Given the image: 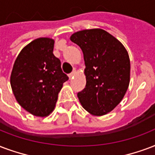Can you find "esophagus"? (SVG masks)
I'll return each instance as SVG.
<instances>
[{
  "label": "esophagus",
  "mask_w": 155,
  "mask_h": 155,
  "mask_svg": "<svg viewBox=\"0 0 155 155\" xmlns=\"http://www.w3.org/2000/svg\"><path fill=\"white\" fill-rule=\"evenodd\" d=\"M75 73H76V71H75V69H74L72 71V72L70 73V74H69V78H70V79H71V78H72L73 76H74V75H75Z\"/></svg>",
  "instance_id": "esophagus-1"
}]
</instances>
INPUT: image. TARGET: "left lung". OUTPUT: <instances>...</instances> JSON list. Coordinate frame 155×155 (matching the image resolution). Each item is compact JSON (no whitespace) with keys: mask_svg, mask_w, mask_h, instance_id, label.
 <instances>
[{"mask_svg":"<svg viewBox=\"0 0 155 155\" xmlns=\"http://www.w3.org/2000/svg\"><path fill=\"white\" fill-rule=\"evenodd\" d=\"M85 62V88L77 93L83 107L93 115L109 113L122 101L130 80L129 56L124 46L102 29L74 33Z\"/></svg>","mask_w":155,"mask_h":155,"instance_id":"left-lung-1","label":"left lung"}]
</instances>
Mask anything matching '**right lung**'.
<instances>
[{"mask_svg": "<svg viewBox=\"0 0 155 155\" xmlns=\"http://www.w3.org/2000/svg\"><path fill=\"white\" fill-rule=\"evenodd\" d=\"M54 41L38 38L25 46L15 60L10 84L19 105L35 116L49 115L68 76L53 54Z\"/></svg>", "mask_w": 155, "mask_h": 155, "instance_id": "add662e5", "label": "right lung"}]
</instances>
